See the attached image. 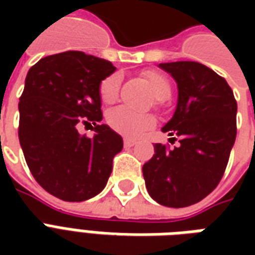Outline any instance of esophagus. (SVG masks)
Here are the masks:
<instances>
[{
    "mask_svg": "<svg viewBox=\"0 0 255 255\" xmlns=\"http://www.w3.org/2000/svg\"><path fill=\"white\" fill-rule=\"evenodd\" d=\"M135 140H132V139H124V147H132V146H135Z\"/></svg>",
    "mask_w": 255,
    "mask_h": 255,
    "instance_id": "esophagus-1",
    "label": "esophagus"
}]
</instances>
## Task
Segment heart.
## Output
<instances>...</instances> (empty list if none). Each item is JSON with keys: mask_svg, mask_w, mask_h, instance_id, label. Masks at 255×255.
<instances>
[{"mask_svg": "<svg viewBox=\"0 0 255 255\" xmlns=\"http://www.w3.org/2000/svg\"><path fill=\"white\" fill-rule=\"evenodd\" d=\"M143 78L147 80L150 89L158 101H165L171 95V83L169 80L155 71H147L143 73ZM122 84L120 73H112L100 84L101 100L105 104H112L119 97V90ZM108 124L116 132L122 133L128 138H135L154 124V117L147 113H138L126 106H117L112 109L106 116Z\"/></svg>", "mask_w": 255, "mask_h": 255, "instance_id": "heart-1", "label": "heart"}]
</instances>
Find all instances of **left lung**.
Segmentation results:
<instances>
[{
  "label": "left lung",
  "instance_id": "obj_1",
  "mask_svg": "<svg viewBox=\"0 0 255 255\" xmlns=\"http://www.w3.org/2000/svg\"><path fill=\"white\" fill-rule=\"evenodd\" d=\"M158 67L176 80L177 105L162 132L179 136V146L154 144L143 165L150 197L169 208L202 201L217 187L236 138V105L224 78L195 61ZM175 139V138H173Z\"/></svg>",
  "mask_w": 255,
  "mask_h": 255
}]
</instances>
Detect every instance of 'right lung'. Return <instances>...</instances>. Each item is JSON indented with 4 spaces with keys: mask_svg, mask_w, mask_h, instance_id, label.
<instances>
[{
    "mask_svg": "<svg viewBox=\"0 0 255 255\" xmlns=\"http://www.w3.org/2000/svg\"><path fill=\"white\" fill-rule=\"evenodd\" d=\"M116 71L83 52L41 58L27 73L20 97L19 140L32 176L47 192L82 202L105 188L123 138L102 120L100 84ZM95 124V136L77 124Z\"/></svg>",
    "mask_w": 255,
    "mask_h": 255,
    "instance_id": "1",
    "label": "right lung"
}]
</instances>
